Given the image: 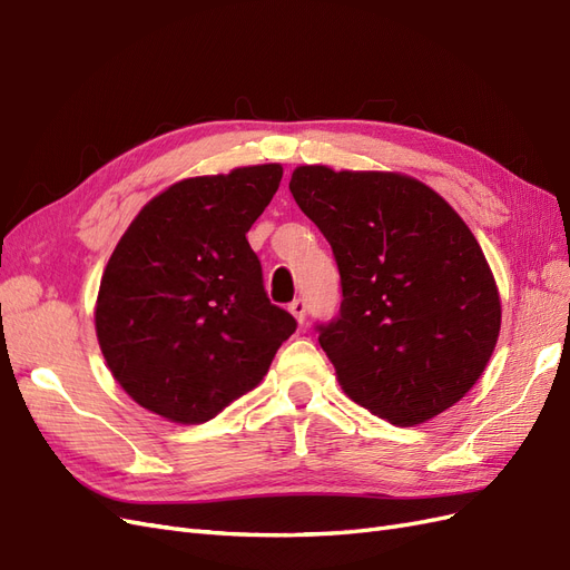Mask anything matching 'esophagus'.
Returning a JSON list of instances; mask_svg holds the SVG:
<instances>
[{"label": "esophagus", "mask_w": 570, "mask_h": 570, "mask_svg": "<svg viewBox=\"0 0 570 570\" xmlns=\"http://www.w3.org/2000/svg\"><path fill=\"white\" fill-rule=\"evenodd\" d=\"M287 308H289V314L297 318V323H304V318H306V302L304 299H295Z\"/></svg>", "instance_id": "esophagus-1"}]
</instances>
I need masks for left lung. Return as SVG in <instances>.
Segmentation results:
<instances>
[{"label":"left lung","instance_id":"8db88e82","mask_svg":"<svg viewBox=\"0 0 570 570\" xmlns=\"http://www.w3.org/2000/svg\"><path fill=\"white\" fill-rule=\"evenodd\" d=\"M289 193L340 268V316L318 325V342L344 394L402 428L454 406L502 327L471 228L433 187L394 170L297 166Z\"/></svg>","mask_w":570,"mask_h":570}]
</instances>
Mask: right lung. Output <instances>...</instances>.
Returning a JSON list of instances; mask_svg holds the SVG:
<instances>
[{"mask_svg": "<svg viewBox=\"0 0 570 570\" xmlns=\"http://www.w3.org/2000/svg\"><path fill=\"white\" fill-rule=\"evenodd\" d=\"M281 164L178 180L132 218L99 283L95 331L116 383L197 425L264 381L297 321L268 302L247 243Z\"/></svg>", "mask_w": 570, "mask_h": 570, "instance_id": "1", "label": "right lung"}]
</instances>
